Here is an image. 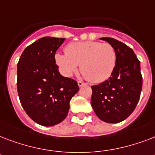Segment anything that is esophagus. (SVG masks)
<instances>
[{"mask_svg": "<svg viewBox=\"0 0 155 155\" xmlns=\"http://www.w3.org/2000/svg\"><path fill=\"white\" fill-rule=\"evenodd\" d=\"M83 85H84V83H83L82 81H78V86L79 87H82Z\"/></svg>", "mask_w": 155, "mask_h": 155, "instance_id": "esophagus-1", "label": "esophagus"}]
</instances>
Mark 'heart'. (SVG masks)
Listing matches in <instances>:
<instances>
[{
  "mask_svg": "<svg viewBox=\"0 0 155 155\" xmlns=\"http://www.w3.org/2000/svg\"><path fill=\"white\" fill-rule=\"evenodd\" d=\"M65 51V54H56L54 59L66 77H71L80 65L85 77L98 84L107 80L115 68L117 54L109 43L96 41L72 42L66 47Z\"/></svg>",
  "mask_w": 155,
  "mask_h": 155,
  "instance_id": "heart-1",
  "label": "heart"
}]
</instances>
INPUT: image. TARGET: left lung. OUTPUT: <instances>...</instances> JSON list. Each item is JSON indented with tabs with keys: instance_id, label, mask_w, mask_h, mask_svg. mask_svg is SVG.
Instances as JSON below:
<instances>
[{
	"instance_id": "left-lung-1",
	"label": "left lung",
	"mask_w": 155,
	"mask_h": 155,
	"mask_svg": "<svg viewBox=\"0 0 155 155\" xmlns=\"http://www.w3.org/2000/svg\"><path fill=\"white\" fill-rule=\"evenodd\" d=\"M114 47L117 61L108 80L92 86L91 104L95 113L107 123L125 120L136 108L142 87L140 62L130 47L112 38H101Z\"/></svg>"
}]
</instances>
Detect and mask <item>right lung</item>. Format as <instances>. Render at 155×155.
<instances>
[{
    "label": "right lung",
    "instance_id": "obj_1",
    "mask_svg": "<svg viewBox=\"0 0 155 155\" xmlns=\"http://www.w3.org/2000/svg\"><path fill=\"white\" fill-rule=\"evenodd\" d=\"M65 38L43 37L22 52L18 63V92L27 115L38 124L53 126L68 115L79 91L75 80L58 71L54 55Z\"/></svg>",
    "mask_w": 155,
    "mask_h": 155
}]
</instances>
